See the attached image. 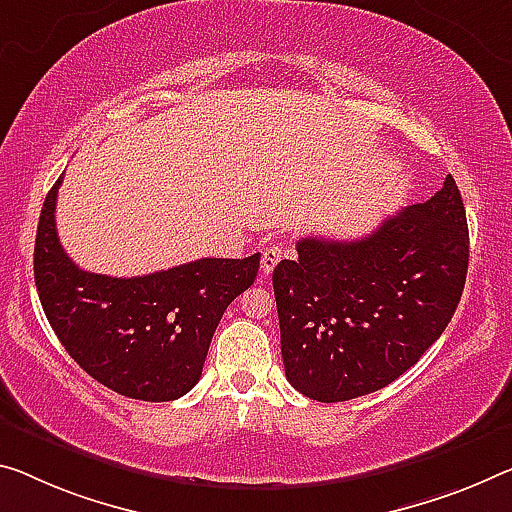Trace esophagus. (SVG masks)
Masks as SVG:
<instances>
[{
  "label": "esophagus",
  "instance_id": "1",
  "mask_svg": "<svg viewBox=\"0 0 512 512\" xmlns=\"http://www.w3.org/2000/svg\"><path fill=\"white\" fill-rule=\"evenodd\" d=\"M286 256V249H283L281 245H270L265 251H263V258H261V270L263 274H270L274 267H277V263L281 261V258Z\"/></svg>",
  "mask_w": 512,
  "mask_h": 512
}]
</instances>
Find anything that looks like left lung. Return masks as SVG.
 I'll return each instance as SVG.
<instances>
[{
	"label": "left lung",
	"mask_w": 512,
	"mask_h": 512,
	"mask_svg": "<svg viewBox=\"0 0 512 512\" xmlns=\"http://www.w3.org/2000/svg\"><path fill=\"white\" fill-rule=\"evenodd\" d=\"M467 265L465 203L451 174L366 238H302L295 261L272 272L288 382L318 403L387 387L442 336Z\"/></svg>",
	"instance_id": "8db88e82"
}]
</instances>
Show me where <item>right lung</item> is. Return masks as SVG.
I'll return each instance as SVG.
<instances>
[{
  "mask_svg": "<svg viewBox=\"0 0 512 512\" xmlns=\"http://www.w3.org/2000/svg\"><path fill=\"white\" fill-rule=\"evenodd\" d=\"M45 196L34 247L43 311L68 355L121 396L164 403L199 382L212 334L261 254L199 258L144 277H107L70 261L57 235V192Z\"/></svg>",
  "mask_w": 512,
  "mask_h": 512,
  "instance_id": "right-lung-1",
  "label": "right lung"
}]
</instances>
